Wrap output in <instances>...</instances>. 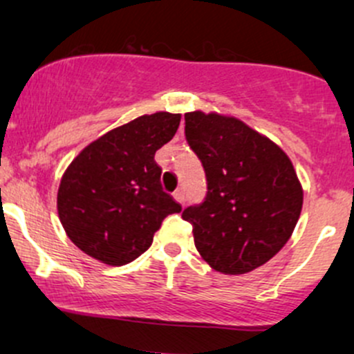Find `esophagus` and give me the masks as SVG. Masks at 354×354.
Masks as SVG:
<instances>
[{"mask_svg":"<svg viewBox=\"0 0 354 354\" xmlns=\"http://www.w3.org/2000/svg\"><path fill=\"white\" fill-rule=\"evenodd\" d=\"M173 198L178 201V203L183 205V201H185V193H183V189H176V192L173 193Z\"/></svg>","mask_w":354,"mask_h":354,"instance_id":"1","label":"esophagus"}]
</instances>
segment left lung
<instances>
[{"mask_svg":"<svg viewBox=\"0 0 354 354\" xmlns=\"http://www.w3.org/2000/svg\"><path fill=\"white\" fill-rule=\"evenodd\" d=\"M185 136L207 174V198L188 207L201 259L212 269L239 275L274 257L302 209L292 161L274 141L232 115L185 114Z\"/></svg>","mask_w":354,"mask_h":354,"instance_id":"8db88e82","label":"left lung"}]
</instances>
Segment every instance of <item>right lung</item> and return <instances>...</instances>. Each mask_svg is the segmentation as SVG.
I'll return each instance as SVG.
<instances>
[{
    "label": "right lung",
    "mask_w": 354,
    "mask_h": 354,
    "mask_svg": "<svg viewBox=\"0 0 354 354\" xmlns=\"http://www.w3.org/2000/svg\"><path fill=\"white\" fill-rule=\"evenodd\" d=\"M181 114L136 118L85 146L65 169L57 193L58 218L84 254L124 266L145 254L154 232L181 205L161 188L154 154L169 142Z\"/></svg>",
    "instance_id": "obj_1"
}]
</instances>
